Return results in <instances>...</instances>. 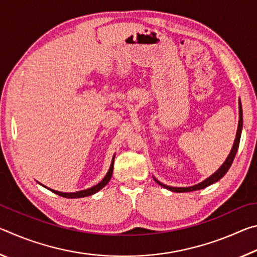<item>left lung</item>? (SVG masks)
Here are the masks:
<instances>
[{"instance_id":"8db88e82","label":"left lung","mask_w":257,"mask_h":257,"mask_svg":"<svg viewBox=\"0 0 257 257\" xmlns=\"http://www.w3.org/2000/svg\"><path fill=\"white\" fill-rule=\"evenodd\" d=\"M241 129H242V110H241V103L239 101V122H238V128H237V134H236V138H234V143H233V146L231 151H230V154L228 155L227 160L224 161L223 164L221 165V167L217 169V170L213 173L212 176H210L202 182H199V184L195 185V186H190V187H171V186H167L162 184V182H160L159 180H156L154 178V180L158 182L159 185H161L164 188H167L171 191H175V193H187V191H194V190H199V189H203L205 188V187L210 186L212 184H214V182L219 181L221 178H222L227 171L231 167V164L233 162V159L234 156H236V153L238 151V146H239V142H240V136H241Z\"/></svg>"}]
</instances>
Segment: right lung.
Returning <instances> with one entry per match:
<instances>
[{
	"label": "right lung",
	"mask_w": 257,
	"mask_h": 257,
	"mask_svg": "<svg viewBox=\"0 0 257 257\" xmlns=\"http://www.w3.org/2000/svg\"><path fill=\"white\" fill-rule=\"evenodd\" d=\"M113 163H114V156H113L112 159V162H111V165H110V169H108V171L106 173V176L103 178L101 182H98L97 185H95L93 187H90V188L88 189H84V190H80V191H76V193H63V191H58V190H53V189H50L47 188V187H45V188L50 189L51 191H53L54 194L59 195V196H62V197H66V198H81V197H86V196H90V195H94L96 194L98 190H101L103 187H105L106 184L108 181H110L111 177H112V172H113Z\"/></svg>",
	"instance_id": "add662e5"
}]
</instances>
